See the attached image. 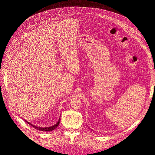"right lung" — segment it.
Returning <instances> with one entry per match:
<instances>
[{
  "label": "right lung",
  "instance_id": "right-lung-1",
  "mask_svg": "<svg viewBox=\"0 0 155 155\" xmlns=\"http://www.w3.org/2000/svg\"><path fill=\"white\" fill-rule=\"evenodd\" d=\"M25 122H26L27 124H30L31 126L34 127L35 129H37V130H41V131H47V132H48V131L53 130H54L56 127H58V126L59 125V124L60 119L59 120V121H58V123L56 124L55 125H53V126H51V127H37V126L35 125H33V124H30V122H28V121H26V120H25Z\"/></svg>",
  "mask_w": 155,
  "mask_h": 155
}]
</instances>
